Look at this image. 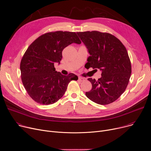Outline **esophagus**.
Here are the masks:
<instances>
[{"instance_id": "34e87169", "label": "esophagus", "mask_w": 151, "mask_h": 151, "mask_svg": "<svg viewBox=\"0 0 151 151\" xmlns=\"http://www.w3.org/2000/svg\"><path fill=\"white\" fill-rule=\"evenodd\" d=\"M85 80H86V78H84V77H78V81L80 82H83L85 81Z\"/></svg>"}]
</instances>
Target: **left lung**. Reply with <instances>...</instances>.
<instances>
[{"instance_id":"1","label":"left lung","mask_w":151,"mask_h":151,"mask_svg":"<svg viewBox=\"0 0 151 151\" xmlns=\"http://www.w3.org/2000/svg\"><path fill=\"white\" fill-rule=\"evenodd\" d=\"M77 34L90 54L85 65L86 69L92 68L102 71L98 80L88 78L92 89L85 93L86 96L100 105L113 102L125 91L132 73L126 48L119 39L109 33L87 31Z\"/></svg>"}]
</instances>
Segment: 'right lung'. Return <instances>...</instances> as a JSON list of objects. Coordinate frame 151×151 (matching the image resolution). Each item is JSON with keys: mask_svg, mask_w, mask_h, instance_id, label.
<instances>
[{"mask_svg": "<svg viewBox=\"0 0 151 151\" xmlns=\"http://www.w3.org/2000/svg\"><path fill=\"white\" fill-rule=\"evenodd\" d=\"M73 42L81 43L76 32H50L41 35L27 49L21 61V76L34 101L46 105L57 102L69 83L78 79L73 73L62 75L54 68L55 62L60 63L63 50Z\"/></svg>", "mask_w": 151, "mask_h": 151, "instance_id": "add662e5", "label": "right lung"}]
</instances>
